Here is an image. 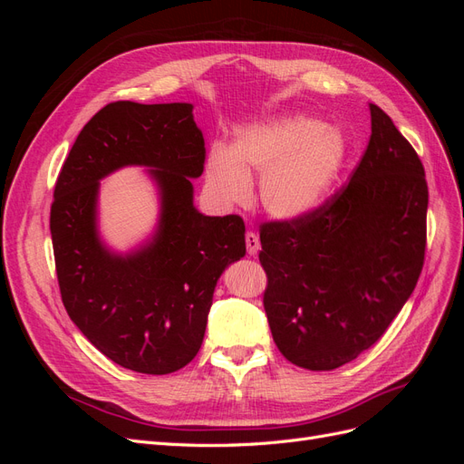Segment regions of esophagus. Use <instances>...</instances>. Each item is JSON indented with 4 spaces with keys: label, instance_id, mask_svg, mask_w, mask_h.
Returning a JSON list of instances; mask_svg holds the SVG:
<instances>
[{
    "label": "esophagus",
    "instance_id": "1",
    "mask_svg": "<svg viewBox=\"0 0 464 464\" xmlns=\"http://www.w3.org/2000/svg\"><path fill=\"white\" fill-rule=\"evenodd\" d=\"M246 246H247V254L249 256H257L261 244H259V236L256 232H246Z\"/></svg>",
    "mask_w": 464,
    "mask_h": 464
}]
</instances>
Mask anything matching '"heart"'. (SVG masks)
Masks as SVG:
<instances>
[{
  "mask_svg": "<svg viewBox=\"0 0 464 464\" xmlns=\"http://www.w3.org/2000/svg\"><path fill=\"white\" fill-rule=\"evenodd\" d=\"M346 159L339 130L307 116H286L237 133L230 150L215 147L207 157V181L224 203H242L251 174L261 176L263 207L276 218H300L329 195Z\"/></svg>",
  "mask_w": 464,
  "mask_h": 464,
  "instance_id": "b5f03b06",
  "label": "heart"
}]
</instances>
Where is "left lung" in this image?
<instances>
[{
  "label": "left lung",
  "instance_id": "8db88e82",
  "mask_svg": "<svg viewBox=\"0 0 464 464\" xmlns=\"http://www.w3.org/2000/svg\"><path fill=\"white\" fill-rule=\"evenodd\" d=\"M346 184L312 213L259 228L263 305L294 366L329 372L382 339L418 283L426 256L422 160L385 111Z\"/></svg>",
  "mask_w": 464,
  "mask_h": 464
}]
</instances>
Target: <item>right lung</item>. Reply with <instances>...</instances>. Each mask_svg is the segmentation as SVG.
<instances>
[{
    "label": "right lung",
    "instance_id": "right-lung-1",
    "mask_svg": "<svg viewBox=\"0 0 464 464\" xmlns=\"http://www.w3.org/2000/svg\"><path fill=\"white\" fill-rule=\"evenodd\" d=\"M193 106L106 104L81 130L55 181L50 232L62 302L79 331L139 373L178 372L199 353L217 280L246 256L242 217H205L191 178L205 168ZM149 165L163 213L153 242L114 256L95 234L97 179L121 165Z\"/></svg>",
    "mask_w": 464,
    "mask_h": 464
}]
</instances>
